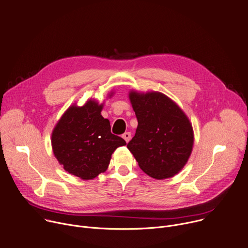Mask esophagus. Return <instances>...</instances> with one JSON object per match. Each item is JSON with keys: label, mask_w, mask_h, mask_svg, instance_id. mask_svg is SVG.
<instances>
[{"label": "esophagus", "mask_w": 248, "mask_h": 248, "mask_svg": "<svg viewBox=\"0 0 248 248\" xmlns=\"http://www.w3.org/2000/svg\"><path fill=\"white\" fill-rule=\"evenodd\" d=\"M123 138L124 139V140L126 141V142H128L129 140H130V138H131V133L130 132H124V134H123Z\"/></svg>", "instance_id": "obj_1"}]
</instances>
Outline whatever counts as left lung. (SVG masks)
Here are the masks:
<instances>
[{"instance_id":"left-lung-1","label":"left lung","mask_w":248,"mask_h":248,"mask_svg":"<svg viewBox=\"0 0 248 248\" xmlns=\"http://www.w3.org/2000/svg\"><path fill=\"white\" fill-rule=\"evenodd\" d=\"M138 119L134 137L127 148L140 169L155 179L176 175L187 163L192 152V125L172 100L161 93H129Z\"/></svg>"}]
</instances>
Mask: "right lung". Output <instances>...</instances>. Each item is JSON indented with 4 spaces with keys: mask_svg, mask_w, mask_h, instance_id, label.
<instances>
[{
    "mask_svg": "<svg viewBox=\"0 0 248 248\" xmlns=\"http://www.w3.org/2000/svg\"><path fill=\"white\" fill-rule=\"evenodd\" d=\"M103 105L90 100L83 107L67 109L53 129L51 143L63 168L83 180H91L105 172L110 156L124 139L110 132L108 119L101 115Z\"/></svg>",
    "mask_w": 248,
    "mask_h": 248,
    "instance_id": "add662e5",
    "label": "right lung"
}]
</instances>
